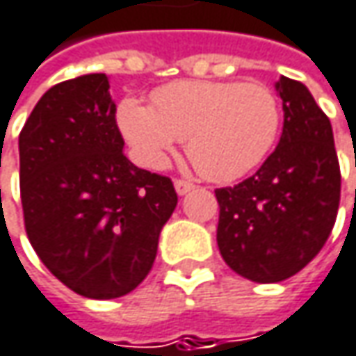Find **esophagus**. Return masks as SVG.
Listing matches in <instances>:
<instances>
[{
    "instance_id": "34e87169",
    "label": "esophagus",
    "mask_w": 356,
    "mask_h": 356,
    "mask_svg": "<svg viewBox=\"0 0 356 356\" xmlns=\"http://www.w3.org/2000/svg\"><path fill=\"white\" fill-rule=\"evenodd\" d=\"M195 185L191 183V181H185V179H175V191H177L179 195H185L187 191H191Z\"/></svg>"
}]
</instances>
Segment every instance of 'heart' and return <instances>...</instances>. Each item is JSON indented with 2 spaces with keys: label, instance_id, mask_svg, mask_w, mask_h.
<instances>
[{
  "label": "heart",
  "instance_id": "b5f03b06",
  "mask_svg": "<svg viewBox=\"0 0 356 356\" xmlns=\"http://www.w3.org/2000/svg\"><path fill=\"white\" fill-rule=\"evenodd\" d=\"M116 122L145 169H165L179 140L205 177L234 181L258 167L280 133V102L258 82L181 80L118 104Z\"/></svg>",
  "mask_w": 356,
  "mask_h": 356
}]
</instances>
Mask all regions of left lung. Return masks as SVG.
<instances>
[{
  "label": "left lung",
  "instance_id": "1",
  "mask_svg": "<svg viewBox=\"0 0 356 356\" xmlns=\"http://www.w3.org/2000/svg\"><path fill=\"white\" fill-rule=\"evenodd\" d=\"M284 108L278 147L252 177L216 189L218 245L252 282L298 274L328 240L341 201V167L328 116L302 82L276 84Z\"/></svg>",
  "mask_w": 356,
  "mask_h": 356
}]
</instances>
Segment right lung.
Here are the masks:
<instances>
[{"mask_svg":"<svg viewBox=\"0 0 356 356\" xmlns=\"http://www.w3.org/2000/svg\"><path fill=\"white\" fill-rule=\"evenodd\" d=\"M106 74L52 86L19 133V195L42 264L80 296L111 300L147 278L177 193L122 153Z\"/></svg>","mask_w":356,"mask_h":356,"instance_id":"obj_1","label":"right lung"}]
</instances>
